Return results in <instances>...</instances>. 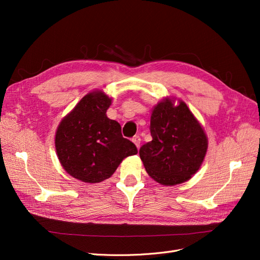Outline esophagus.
Wrapping results in <instances>:
<instances>
[{
    "mask_svg": "<svg viewBox=\"0 0 260 260\" xmlns=\"http://www.w3.org/2000/svg\"><path fill=\"white\" fill-rule=\"evenodd\" d=\"M132 142L136 144V146L139 148L140 147V143H141V138L139 136H135L132 138Z\"/></svg>",
    "mask_w": 260,
    "mask_h": 260,
    "instance_id": "obj_1",
    "label": "esophagus"
}]
</instances>
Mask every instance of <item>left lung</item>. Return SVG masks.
<instances>
[{
  "mask_svg": "<svg viewBox=\"0 0 260 260\" xmlns=\"http://www.w3.org/2000/svg\"><path fill=\"white\" fill-rule=\"evenodd\" d=\"M153 140L140 148L148 176L162 185L190 180L205 158L208 139L183 101L165 98L152 109Z\"/></svg>",
  "mask_w": 260,
  "mask_h": 260,
  "instance_id": "1",
  "label": "left lung"
}]
</instances>
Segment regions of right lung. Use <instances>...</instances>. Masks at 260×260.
Instances as JSON below:
<instances>
[{
  "mask_svg": "<svg viewBox=\"0 0 260 260\" xmlns=\"http://www.w3.org/2000/svg\"><path fill=\"white\" fill-rule=\"evenodd\" d=\"M112 99L101 90L84 95L55 133V148L68 175L85 183H99L113 176L125 157L138 149L121 136L120 124L106 115Z\"/></svg>",
  "mask_w": 260,
  "mask_h": 260,
  "instance_id": "1",
  "label": "right lung"
}]
</instances>
